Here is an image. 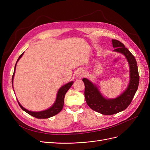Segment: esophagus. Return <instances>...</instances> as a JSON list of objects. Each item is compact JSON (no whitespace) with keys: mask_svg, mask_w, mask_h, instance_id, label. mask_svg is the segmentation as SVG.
I'll return each instance as SVG.
<instances>
[{"mask_svg":"<svg viewBox=\"0 0 150 150\" xmlns=\"http://www.w3.org/2000/svg\"><path fill=\"white\" fill-rule=\"evenodd\" d=\"M85 75V72L83 70H80L79 71H77V73H76V77L78 78H81V77H83V76H84Z\"/></svg>","mask_w":150,"mask_h":150,"instance_id":"esophagus-1","label":"esophagus"}]
</instances>
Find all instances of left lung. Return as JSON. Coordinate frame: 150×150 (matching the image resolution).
<instances>
[{
	"label": "left lung",
	"mask_w": 150,
	"mask_h": 150,
	"mask_svg": "<svg viewBox=\"0 0 150 150\" xmlns=\"http://www.w3.org/2000/svg\"><path fill=\"white\" fill-rule=\"evenodd\" d=\"M114 50L125 55L130 67L129 86L120 96L114 99H106L91 81L83 79L85 84V98L87 105L92 110L104 115H112L125 110L129 105L138 90L139 82L138 65L134 57L121 42L112 40Z\"/></svg>",
	"instance_id": "1"
}]
</instances>
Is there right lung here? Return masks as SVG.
Listing matches in <instances>:
<instances>
[{"label": "right lung", "mask_w": 150, "mask_h": 150, "mask_svg": "<svg viewBox=\"0 0 150 150\" xmlns=\"http://www.w3.org/2000/svg\"><path fill=\"white\" fill-rule=\"evenodd\" d=\"M23 54H24V52L20 55L19 58L18 59V61H17V62L16 63L14 74H13V75H12V80H13V79H14L16 64L19 61V59L21 58V57L23 56ZM73 83L74 82H70L69 83H67L66 85H63V87H62L60 88H59V90L58 91V94H57V99H56V101H55V102H54V104L53 105L52 107H51L50 109H47L46 110L41 111V112H32V111H29L27 109H25V108H24L19 103V102H18V104H19V106L21 107V108L23 110H24L25 112H27L29 115H32V116L35 117L36 118L46 119V118H49V117H51L52 116H54V115L58 114L62 110L63 105H64V98H65V96L67 92L71 87V85H73Z\"/></svg>", "instance_id": "obj_1"}]
</instances>
